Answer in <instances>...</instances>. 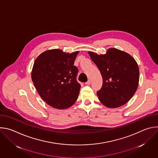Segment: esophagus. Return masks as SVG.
I'll list each match as a JSON object with an SVG mask.
<instances>
[{"instance_id": "34e87169", "label": "esophagus", "mask_w": 158, "mask_h": 158, "mask_svg": "<svg viewBox=\"0 0 158 158\" xmlns=\"http://www.w3.org/2000/svg\"><path fill=\"white\" fill-rule=\"evenodd\" d=\"M86 85H89L90 84H91V81H90V80H89L88 81H87L85 83Z\"/></svg>"}]
</instances>
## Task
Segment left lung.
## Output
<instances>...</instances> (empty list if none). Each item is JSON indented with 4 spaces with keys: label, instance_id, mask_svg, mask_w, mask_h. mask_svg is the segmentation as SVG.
I'll return each instance as SVG.
<instances>
[{
    "label": "left lung",
    "instance_id": "1",
    "mask_svg": "<svg viewBox=\"0 0 158 158\" xmlns=\"http://www.w3.org/2000/svg\"><path fill=\"white\" fill-rule=\"evenodd\" d=\"M91 60L102 77V85L97 92L99 101L109 108L127 103L136 93L139 70L135 59L129 54L110 48L106 54L98 55L89 52Z\"/></svg>",
    "mask_w": 158,
    "mask_h": 158
}]
</instances>
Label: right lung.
I'll return each mask as SVG.
<instances>
[{
  "label": "right lung",
  "instance_id": "add662e5",
  "mask_svg": "<svg viewBox=\"0 0 158 158\" xmlns=\"http://www.w3.org/2000/svg\"><path fill=\"white\" fill-rule=\"evenodd\" d=\"M78 53L48 50L34 62L32 82L43 101L52 107L67 109L77 99L81 85L76 79L78 69L74 64Z\"/></svg>",
  "mask_w": 158,
  "mask_h": 158
}]
</instances>
